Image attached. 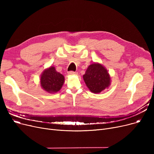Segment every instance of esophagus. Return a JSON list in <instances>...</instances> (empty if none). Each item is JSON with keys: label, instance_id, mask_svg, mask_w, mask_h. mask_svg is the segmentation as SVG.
I'll use <instances>...</instances> for the list:
<instances>
[{"label": "esophagus", "instance_id": "obj_1", "mask_svg": "<svg viewBox=\"0 0 154 154\" xmlns=\"http://www.w3.org/2000/svg\"><path fill=\"white\" fill-rule=\"evenodd\" d=\"M77 74V73L75 72H74V71H70L68 72V74L69 75H75Z\"/></svg>", "mask_w": 154, "mask_h": 154}]
</instances>
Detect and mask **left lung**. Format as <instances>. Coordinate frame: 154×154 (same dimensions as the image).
I'll use <instances>...</instances> for the list:
<instances>
[{
	"label": "left lung",
	"mask_w": 154,
	"mask_h": 154,
	"mask_svg": "<svg viewBox=\"0 0 154 154\" xmlns=\"http://www.w3.org/2000/svg\"><path fill=\"white\" fill-rule=\"evenodd\" d=\"M83 78L87 87L94 94L100 93L110 85V77L107 70L99 63L90 65Z\"/></svg>",
	"instance_id": "left-lung-1"
}]
</instances>
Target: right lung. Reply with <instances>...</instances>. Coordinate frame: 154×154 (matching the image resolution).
Returning a JSON list of instances; mask_svg holds the SVG:
<instances>
[{"label": "right lung", "mask_w": 154, "mask_h": 154, "mask_svg": "<svg viewBox=\"0 0 154 154\" xmlns=\"http://www.w3.org/2000/svg\"><path fill=\"white\" fill-rule=\"evenodd\" d=\"M64 77L57 72L54 67L45 69L40 77V85L46 92L54 94L60 90L63 83Z\"/></svg>", "instance_id": "add662e5"}]
</instances>
